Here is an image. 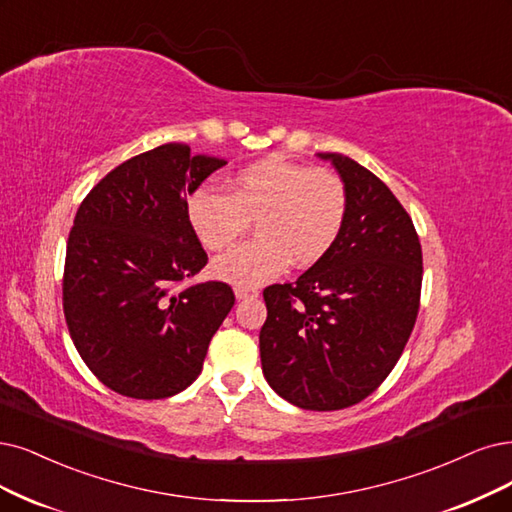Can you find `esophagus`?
Here are the masks:
<instances>
[{"label":"esophagus","mask_w":512,"mask_h":512,"mask_svg":"<svg viewBox=\"0 0 512 512\" xmlns=\"http://www.w3.org/2000/svg\"><path fill=\"white\" fill-rule=\"evenodd\" d=\"M234 293H236V299H249V297H257L259 289H255L251 285H236Z\"/></svg>","instance_id":"1"}]
</instances>
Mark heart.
<instances>
[{
	"label": "heart",
	"instance_id": "b5f03b06",
	"mask_svg": "<svg viewBox=\"0 0 512 512\" xmlns=\"http://www.w3.org/2000/svg\"><path fill=\"white\" fill-rule=\"evenodd\" d=\"M348 213L344 181L329 168L282 156L246 164L230 179V194L200 189L187 217L208 251H225L257 219V238L213 263L217 276L255 285L276 276L291 259L312 266L342 234Z\"/></svg>",
	"mask_w": 512,
	"mask_h": 512
}]
</instances>
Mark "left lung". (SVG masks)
<instances>
[{
    "label": "left lung",
    "mask_w": 512,
    "mask_h": 512,
    "mask_svg": "<svg viewBox=\"0 0 512 512\" xmlns=\"http://www.w3.org/2000/svg\"><path fill=\"white\" fill-rule=\"evenodd\" d=\"M318 156L346 185V221L310 270L263 291L259 352L282 399L335 411L367 399L401 358L420 310L422 244L382 179L348 156Z\"/></svg>",
    "instance_id": "left-lung-1"
}]
</instances>
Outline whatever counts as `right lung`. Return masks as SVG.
Segmentation results:
<instances>
[{"label":"right lung","instance_id":"1","mask_svg":"<svg viewBox=\"0 0 512 512\" xmlns=\"http://www.w3.org/2000/svg\"><path fill=\"white\" fill-rule=\"evenodd\" d=\"M225 164L166 143L113 168L75 213L65 320L82 361L113 392L151 401L185 390L234 306L225 282L181 287L208 261L187 196Z\"/></svg>","mask_w":512,"mask_h":512}]
</instances>
